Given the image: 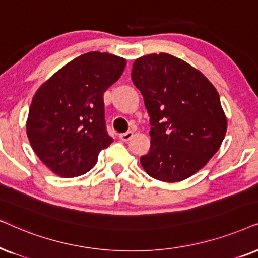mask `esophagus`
Wrapping results in <instances>:
<instances>
[{
	"label": "esophagus",
	"instance_id": "34e87169",
	"mask_svg": "<svg viewBox=\"0 0 258 258\" xmlns=\"http://www.w3.org/2000/svg\"><path fill=\"white\" fill-rule=\"evenodd\" d=\"M133 137V132L132 131H127L125 133H121V135L119 136V138L122 140V142H128L130 139H131Z\"/></svg>",
	"mask_w": 258,
	"mask_h": 258
}]
</instances>
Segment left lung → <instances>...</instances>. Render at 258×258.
<instances>
[{
  "mask_svg": "<svg viewBox=\"0 0 258 258\" xmlns=\"http://www.w3.org/2000/svg\"><path fill=\"white\" fill-rule=\"evenodd\" d=\"M150 116V151L140 157L154 179L180 181L217 152L226 118L214 85L185 61L166 53L139 57L132 67Z\"/></svg>",
  "mask_w": 258,
  "mask_h": 258,
  "instance_id": "obj_1",
  "label": "left lung"
}]
</instances>
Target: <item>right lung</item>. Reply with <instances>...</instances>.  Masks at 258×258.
Segmentation results:
<instances>
[{
    "mask_svg": "<svg viewBox=\"0 0 258 258\" xmlns=\"http://www.w3.org/2000/svg\"><path fill=\"white\" fill-rule=\"evenodd\" d=\"M122 57L89 51L75 57L34 95L27 135L34 152L61 177L81 176L111 145L104 93L121 77Z\"/></svg>",
    "mask_w": 258,
    "mask_h": 258,
    "instance_id": "obj_1",
    "label": "right lung"
}]
</instances>
